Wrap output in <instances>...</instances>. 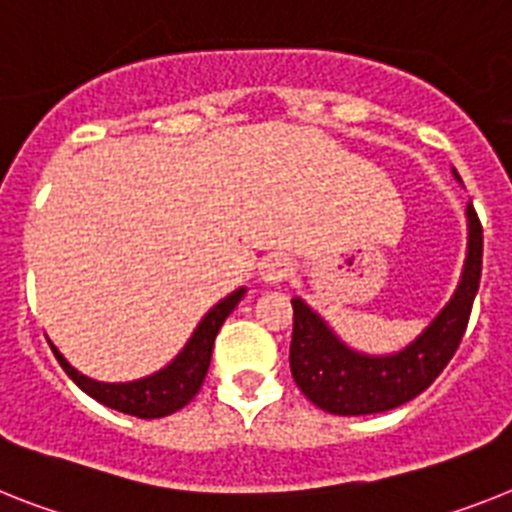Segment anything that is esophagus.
Masks as SVG:
<instances>
[{"mask_svg":"<svg viewBox=\"0 0 512 512\" xmlns=\"http://www.w3.org/2000/svg\"><path fill=\"white\" fill-rule=\"evenodd\" d=\"M291 270H294V263L283 252H273V255L263 257V263H260V276H263L265 283L286 281L291 276Z\"/></svg>","mask_w":512,"mask_h":512,"instance_id":"esophagus-1","label":"esophagus"}]
</instances>
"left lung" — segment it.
I'll list each match as a JSON object with an SVG mask.
<instances>
[{"mask_svg":"<svg viewBox=\"0 0 512 512\" xmlns=\"http://www.w3.org/2000/svg\"><path fill=\"white\" fill-rule=\"evenodd\" d=\"M468 216V255L463 278L448 307L432 320L422 336L395 356H362L346 349L328 325L302 302L294 304L289 364L294 382L309 401L338 416H362L390 411L411 401L448 367L466 333L474 296L482 278V221L474 205Z\"/></svg>","mask_w":512,"mask_h":512,"instance_id":"left-lung-1","label":"left lung"}]
</instances>
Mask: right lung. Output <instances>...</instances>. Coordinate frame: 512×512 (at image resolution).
Wrapping results in <instances>:
<instances>
[{"instance_id": "add662e5", "label": "right lung", "mask_w": 512, "mask_h": 512, "mask_svg": "<svg viewBox=\"0 0 512 512\" xmlns=\"http://www.w3.org/2000/svg\"><path fill=\"white\" fill-rule=\"evenodd\" d=\"M242 296L244 289L234 291L221 304L210 309L208 315L203 317V322L197 325L195 333H192L190 343L184 346L182 354L176 356L169 367L156 372V375L145 377V380L122 382V385H106V382L88 380V377H83L70 364L64 362V356L54 346H51V351H54V356H57V362L62 364L64 372L75 380L77 388L85 390L90 398H96L103 406L122 411V414L140 416V419L169 416L182 409V406H187L197 395V390L203 388L218 330H221L223 320L231 315V309L239 304Z\"/></svg>"}]
</instances>
